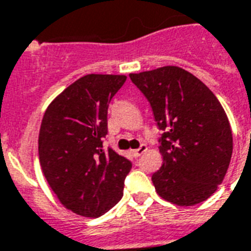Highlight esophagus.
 Masks as SVG:
<instances>
[{
    "label": "esophagus",
    "mask_w": 251,
    "mask_h": 251,
    "mask_svg": "<svg viewBox=\"0 0 251 251\" xmlns=\"http://www.w3.org/2000/svg\"><path fill=\"white\" fill-rule=\"evenodd\" d=\"M147 150V146L146 145H141V147H138L137 150H131V154H133V156H139L142 155L143 152Z\"/></svg>",
    "instance_id": "esophagus-1"
}]
</instances>
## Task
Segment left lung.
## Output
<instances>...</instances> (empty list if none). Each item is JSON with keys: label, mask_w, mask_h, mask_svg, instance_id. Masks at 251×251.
I'll return each mask as SVG.
<instances>
[{"label": "left lung", "mask_w": 251, "mask_h": 251, "mask_svg": "<svg viewBox=\"0 0 251 251\" xmlns=\"http://www.w3.org/2000/svg\"><path fill=\"white\" fill-rule=\"evenodd\" d=\"M129 76L164 131L159 146L163 163L151 176L156 194L177 206L205 201L223 183L233 151L232 129L220 101L180 67Z\"/></svg>", "instance_id": "obj_1"}]
</instances>
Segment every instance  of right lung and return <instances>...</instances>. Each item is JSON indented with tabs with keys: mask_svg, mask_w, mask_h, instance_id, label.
Masks as SVG:
<instances>
[{
	"mask_svg": "<svg viewBox=\"0 0 251 251\" xmlns=\"http://www.w3.org/2000/svg\"><path fill=\"white\" fill-rule=\"evenodd\" d=\"M125 75H85L47 106L38 151L46 180L62 205L83 217H100L124 195L131 163L108 147V104Z\"/></svg>",
	"mask_w": 251,
	"mask_h": 251,
	"instance_id": "obj_1",
	"label": "right lung"
}]
</instances>
